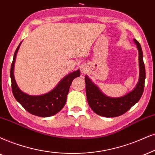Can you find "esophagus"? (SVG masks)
<instances>
[{
  "label": "esophagus",
  "instance_id": "34e87169",
  "mask_svg": "<svg viewBox=\"0 0 155 155\" xmlns=\"http://www.w3.org/2000/svg\"><path fill=\"white\" fill-rule=\"evenodd\" d=\"M86 71H87V69H86V68L83 66V67H81V72L82 73H86Z\"/></svg>",
  "mask_w": 155,
  "mask_h": 155
}]
</instances>
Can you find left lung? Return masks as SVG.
<instances>
[{
    "label": "left lung",
    "mask_w": 155,
    "mask_h": 155,
    "mask_svg": "<svg viewBox=\"0 0 155 155\" xmlns=\"http://www.w3.org/2000/svg\"><path fill=\"white\" fill-rule=\"evenodd\" d=\"M134 41L139 51L140 79L134 89L124 97L111 98L104 94L87 76H85L86 94L89 107L96 114L105 117H116L127 112L142 97L145 81V66L143 61V53L141 46L136 39Z\"/></svg>",
    "instance_id": "left-lung-1"
}]
</instances>
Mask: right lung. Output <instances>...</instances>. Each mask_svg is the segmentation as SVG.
<instances>
[{
  "mask_svg": "<svg viewBox=\"0 0 155 155\" xmlns=\"http://www.w3.org/2000/svg\"><path fill=\"white\" fill-rule=\"evenodd\" d=\"M21 44L17 47L11 64V88L15 99L21 104L27 111L41 117L53 116L61 110L65 105L66 97L69 91L70 86L74 79L80 76V71L72 72L66 75L52 91L39 96H31L23 93L18 87L13 75V67L15 56Z\"/></svg>",
  "mask_w": 155,
  "mask_h": 155,
  "instance_id": "add662e5",
  "label": "right lung"
}]
</instances>
